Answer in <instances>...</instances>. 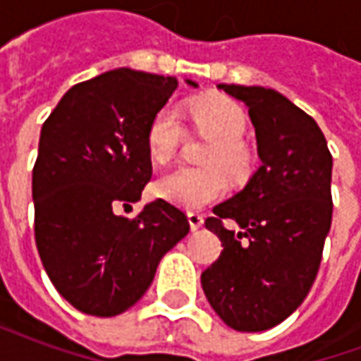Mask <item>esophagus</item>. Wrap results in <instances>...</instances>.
<instances>
[{
    "instance_id": "obj_1",
    "label": "esophagus",
    "mask_w": 361,
    "mask_h": 361,
    "mask_svg": "<svg viewBox=\"0 0 361 361\" xmlns=\"http://www.w3.org/2000/svg\"><path fill=\"white\" fill-rule=\"evenodd\" d=\"M188 220H189V226H191V230H199V228L203 226V222H204L203 214L195 211L188 212Z\"/></svg>"
}]
</instances>
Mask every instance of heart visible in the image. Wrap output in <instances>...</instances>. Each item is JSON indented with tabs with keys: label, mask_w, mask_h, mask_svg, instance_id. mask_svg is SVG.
<instances>
[{
	"label": "heart",
	"mask_w": 361,
	"mask_h": 361,
	"mask_svg": "<svg viewBox=\"0 0 361 361\" xmlns=\"http://www.w3.org/2000/svg\"><path fill=\"white\" fill-rule=\"evenodd\" d=\"M189 118L201 135L211 137L204 149V166H180L164 173L154 183V193L183 209H199L226 193V176L235 183L250 180L255 170V152L243 141L247 131V114L226 96H207L189 104ZM185 137L180 114L164 106L152 116L147 129L149 157L170 162Z\"/></svg>",
	"instance_id": "b5f03b06"
}]
</instances>
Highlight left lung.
<instances>
[{
  "mask_svg": "<svg viewBox=\"0 0 361 361\" xmlns=\"http://www.w3.org/2000/svg\"><path fill=\"white\" fill-rule=\"evenodd\" d=\"M219 89L250 108L261 166L204 220L224 250L201 284L228 326L257 333L292 315L315 282L333 220V157L315 119L276 90ZM228 218L243 232L224 227Z\"/></svg>",
  "mask_w": 361,
  "mask_h": 361,
  "instance_id": "8db88e82",
  "label": "left lung"
}]
</instances>
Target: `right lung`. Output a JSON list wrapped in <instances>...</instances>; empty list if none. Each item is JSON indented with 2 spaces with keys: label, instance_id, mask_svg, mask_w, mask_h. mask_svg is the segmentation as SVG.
<instances>
[{
  "label": "right lung",
  "instance_id": "1",
  "mask_svg": "<svg viewBox=\"0 0 361 361\" xmlns=\"http://www.w3.org/2000/svg\"><path fill=\"white\" fill-rule=\"evenodd\" d=\"M176 87L173 77L121 67L71 87L44 121L32 168L36 247L51 284L87 315L135 305L189 232L185 212L164 199L135 219L118 214L152 178L147 129Z\"/></svg>",
  "mask_w": 361,
  "mask_h": 361
}]
</instances>
